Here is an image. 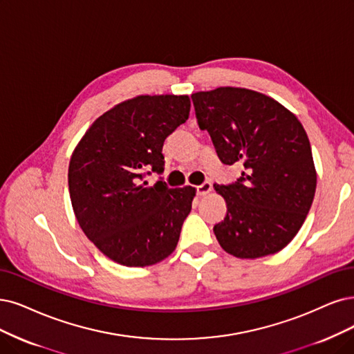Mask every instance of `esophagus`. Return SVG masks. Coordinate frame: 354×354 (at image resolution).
Wrapping results in <instances>:
<instances>
[{"mask_svg":"<svg viewBox=\"0 0 354 354\" xmlns=\"http://www.w3.org/2000/svg\"><path fill=\"white\" fill-rule=\"evenodd\" d=\"M210 191H212V182H204V184L197 187V194L200 197H204V195H207Z\"/></svg>","mask_w":354,"mask_h":354,"instance_id":"esophagus-1","label":"esophagus"}]
</instances>
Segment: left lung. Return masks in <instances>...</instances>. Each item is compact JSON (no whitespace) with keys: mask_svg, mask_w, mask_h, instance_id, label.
Here are the masks:
<instances>
[{"mask_svg":"<svg viewBox=\"0 0 354 354\" xmlns=\"http://www.w3.org/2000/svg\"><path fill=\"white\" fill-rule=\"evenodd\" d=\"M195 116L225 165L245 172L214 189L226 200L225 220L214 226L223 250L238 258L276 254L302 227L317 189L306 131L283 104L241 87L194 93Z\"/></svg>","mask_w":354,"mask_h":354,"instance_id":"obj_1","label":"left lung"}]
</instances>
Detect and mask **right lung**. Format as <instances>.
<instances>
[{
  "label": "right lung",
  "instance_id": "obj_1",
  "mask_svg": "<svg viewBox=\"0 0 354 354\" xmlns=\"http://www.w3.org/2000/svg\"><path fill=\"white\" fill-rule=\"evenodd\" d=\"M188 96H137L104 112L73 151L68 189L86 236L115 263L146 267L175 251L195 188H169L162 179L167 136L184 124Z\"/></svg>",
  "mask_w": 354,
  "mask_h": 354
}]
</instances>
